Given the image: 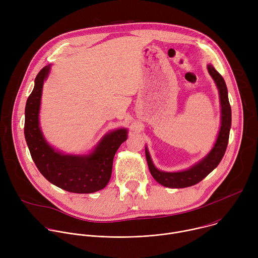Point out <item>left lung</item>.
Listing matches in <instances>:
<instances>
[{"label": "left lung", "instance_id": "1", "mask_svg": "<svg viewBox=\"0 0 258 258\" xmlns=\"http://www.w3.org/2000/svg\"><path fill=\"white\" fill-rule=\"evenodd\" d=\"M208 72L215 82L217 89L219 91L220 105H222V126H220L219 134L215 145L210 151V153L198 164L192 168L179 171V172H164L158 170L150 158L148 150H145L147 163H148L150 172L156 181L161 183L164 187L168 188H186L196 185L201 181L205 176H207L223 159L227 146L229 143L230 128L232 123V110L228 98V89L225 80L219 73L214 69L212 65H208Z\"/></svg>", "mask_w": 258, "mask_h": 258}]
</instances>
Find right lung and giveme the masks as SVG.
Returning <instances> with one entry per match:
<instances>
[{
	"mask_svg": "<svg viewBox=\"0 0 258 258\" xmlns=\"http://www.w3.org/2000/svg\"><path fill=\"white\" fill-rule=\"evenodd\" d=\"M50 65L39 72L25 106L24 136L31 158L40 172L53 185L79 194L97 192L106 187L112 173L114 155L126 140V130L108 134L89 156L64 155L46 143L39 126V110L43 84Z\"/></svg>",
	"mask_w": 258,
	"mask_h": 258,
	"instance_id": "obj_1",
	"label": "right lung"
}]
</instances>
